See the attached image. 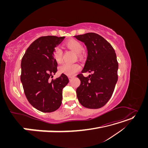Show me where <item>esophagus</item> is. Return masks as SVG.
<instances>
[{"label":"esophagus","instance_id":"1","mask_svg":"<svg viewBox=\"0 0 148 148\" xmlns=\"http://www.w3.org/2000/svg\"><path fill=\"white\" fill-rule=\"evenodd\" d=\"M69 78L70 80H71V79L73 78V77H72V76H69Z\"/></svg>","mask_w":148,"mask_h":148}]
</instances>
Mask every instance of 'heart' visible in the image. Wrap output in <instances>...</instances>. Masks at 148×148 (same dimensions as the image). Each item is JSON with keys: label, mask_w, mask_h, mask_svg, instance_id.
Returning a JSON list of instances; mask_svg holds the SVG:
<instances>
[{"label": "heart", "mask_w": 148, "mask_h": 148, "mask_svg": "<svg viewBox=\"0 0 148 148\" xmlns=\"http://www.w3.org/2000/svg\"><path fill=\"white\" fill-rule=\"evenodd\" d=\"M65 45L77 54H80L82 53L84 50L83 46L81 42L77 41V40H70L65 43ZM62 51L59 47H56L53 52V59L57 62L60 63L62 60ZM80 70V66L77 64H64L59 67V72L60 73H63L68 76H72L74 74L78 71Z\"/></svg>", "instance_id": "obj_1"}]
</instances>
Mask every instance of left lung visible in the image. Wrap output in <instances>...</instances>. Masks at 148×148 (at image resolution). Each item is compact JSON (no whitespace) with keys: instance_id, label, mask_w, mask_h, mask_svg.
I'll return each mask as SVG.
<instances>
[{"instance_id":"1","label":"left lung","mask_w":148,"mask_h":148,"mask_svg":"<svg viewBox=\"0 0 148 148\" xmlns=\"http://www.w3.org/2000/svg\"><path fill=\"white\" fill-rule=\"evenodd\" d=\"M84 43L88 57L82 73L77 75L81 81L77 89L78 99L83 106L99 109L106 105L114 92L118 80V62L112 46L95 33L75 36ZM92 72L87 77L82 73Z\"/></svg>"}]
</instances>
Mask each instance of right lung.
<instances>
[{"label": "right lung", "mask_w": 148, "mask_h": 148, "mask_svg": "<svg viewBox=\"0 0 148 148\" xmlns=\"http://www.w3.org/2000/svg\"><path fill=\"white\" fill-rule=\"evenodd\" d=\"M65 37L42 36L31 43L21 60V82L30 104L42 112H52L62 104V90L69 83L67 76L62 73L55 79L57 62L53 52Z\"/></svg>", "instance_id": "right-lung-1"}]
</instances>
